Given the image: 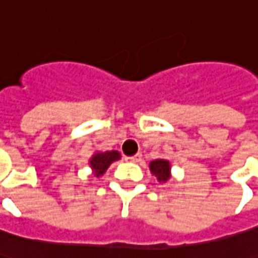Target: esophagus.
Here are the masks:
<instances>
[{
	"mask_svg": "<svg viewBox=\"0 0 258 258\" xmlns=\"http://www.w3.org/2000/svg\"><path fill=\"white\" fill-rule=\"evenodd\" d=\"M127 160L131 161V163H139V161L142 160V154L141 153L135 154V156H133V157H127Z\"/></svg>",
	"mask_w": 258,
	"mask_h": 258,
	"instance_id": "34e87169",
	"label": "esophagus"
}]
</instances>
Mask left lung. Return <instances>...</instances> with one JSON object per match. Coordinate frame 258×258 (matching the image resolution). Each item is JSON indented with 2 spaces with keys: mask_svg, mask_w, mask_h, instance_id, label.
<instances>
[{
  "mask_svg": "<svg viewBox=\"0 0 258 258\" xmlns=\"http://www.w3.org/2000/svg\"><path fill=\"white\" fill-rule=\"evenodd\" d=\"M149 168H150V172L153 173L160 183L168 182V179L171 177V164L168 160H163V158L154 160L149 164Z\"/></svg>",
  "mask_w": 258,
  "mask_h": 258,
  "instance_id": "8db88e82",
  "label": "left lung"
}]
</instances>
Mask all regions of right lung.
<instances>
[{
	"instance_id": "right-lung-1",
	"label": "right lung",
	"mask_w": 258,
	"mask_h": 258,
	"mask_svg": "<svg viewBox=\"0 0 258 258\" xmlns=\"http://www.w3.org/2000/svg\"><path fill=\"white\" fill-rule=\"evenodd\" d=\"M120 158V153L117 150H110V152H97L90 158V167L93 169L94 176L100 177L105 173V171L109 168L113 161H117Z\"/></svg>"
}]
</instances>
